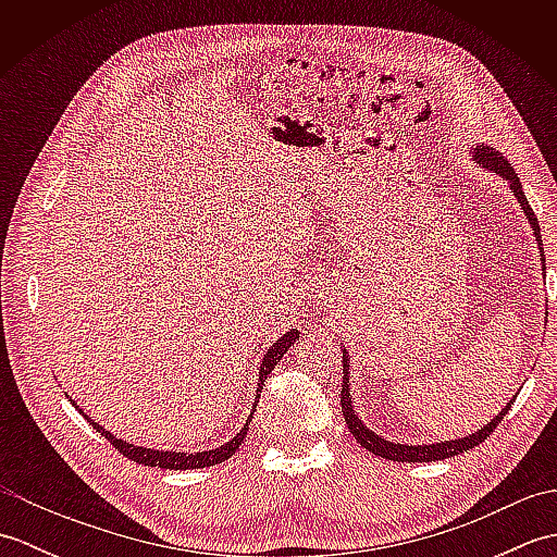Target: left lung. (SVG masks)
<instances>
[{"instance_id": "1", "label": "left lung", "mask_w": 557, "mask_h": 557, "mask_svg": "<svg viewBox=\"0 0 557 557\" xmlns=\"http://www.w3.org/2000/svg\"><path fill=\"white\" fill-rule=\"evenodd\" d=\"M471 160H476L483 170L488 172H495L500 176V180L507 182V186H510L512 196L517 198V203L522 206L524 215L531 224V230H534L536 234V242H539V251H541V268L546 270V256H543V244H541V230H539V220L534 215V210H531L529 200L522 191V182H519V176L515 174V170L510 168V162H507L498 150L495 148H488V146H474L471 148ZM349 351L342 349V373H345V377H342V411H345V421H347V429L349 433L357 437V441L361 443V447L369 449V453H373L375 457H383V459H389V461H437V459H447V457H455V455H461L467 453V449L481 445L486 437L498 429V423L505 419V413L510 411L515 397L507 401V407L503 411H498V417H493L483 429L474 431L471 435H465V437H455V441H441V443H429V445H409V443H389L385 441L383 435L373 433L371 429H366V423L359 419V413L354 411V405H351V383H349Z\"/></svg>"}]
</instances>
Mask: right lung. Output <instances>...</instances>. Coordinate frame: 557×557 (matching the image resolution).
<instances>
[{"label": "right lung", "mask_w": 557, "mask_h": 557, "mask_svg": "<svg viewBox=\"0 0 557 557\" xmlns=\"http://www.w3.org/2000/svg\"><path fill=\"white\" fill-rule=\"evenodd\" d=\"M299 330H289V333H285L282 335L275 345H272L265 354H263V361H260V369H258V389H256V401H253V407L258 405V393L260 389H263V383H265V377L270 375V371L275 369L277 366V361L285 357L287 354V349L294 345V342L299 339ZM78 409V407H76ZM81 411V409H78ZM83 417H86L90 423H92V429H98V433L100 435H104L108 437V441L114 445V449H120V453L124 455V457H128V459H134V461H138V465H146V467H158V469H203V467H212V465H220V461H224V459H230L236 449H239V445L244 443V437H246V433H248V423H251V419H253V413L251 417L246 419V423H244V429L236 433L230 443H224V445H220V447H212V449H203V453H170V449H150V447H140V445H132V443H126V441H122V437H116V435H112L110 431H104L102 425L98 423V421H92L86 411H81Z\"/></svg>", "instance_id": "obj_1"}]
</instances>
